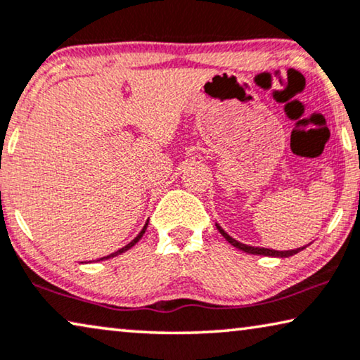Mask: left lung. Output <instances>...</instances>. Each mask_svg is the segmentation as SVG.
<instances>
[{
	"label": "left lung",
	"mask_w": 360,
	"mask_h": 360,
	"mask_svg": "<svg viewBox=\"0 0 360 360\" xmlns=\"http://www.w3.org/2000/svg\"><path fill=\"white\" fill-rule=\"evenodd\" d=\"M216 227H217V231L222 233V237L226 238V240H227L229 243L233 245V247L238 248V250H242V252H245V253H252V255H263V257L288 258V257H292V255H295V253L302 252V250L305 248V247H300V248H295V250H285V252H279V250H271V248H263V247H252V245L242 243V242L236 240V238H233V237L229 236V233H227L226 231H224V229H222L221 226H219V224H216Z\"/></svg>",
	"instance_id": "left-lung-1"
}]
</instances>
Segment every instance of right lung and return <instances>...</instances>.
I'll return each instance as SVG.
<instances>
[{
	"mask_svg": "<svg viewBox=\"0 0 360 360\" xmlns=\"http://www.w3.org/2000/svg\"><path fill=\"white\" fill-rule=\"evenodd\" d=\"M149 222V221H148ZM148 222H146L144 224V227H143V231L141 232H139L138 233V236L136 237H134L133 238V240L131 242H129L128 245H124V247L123 248H120V250H117V252L115 253H110V255H107V257H103V258H101V259H108V258H113V257H117V255H122V253H124V252H127V250H129V248H131V247H134V245H136L139 240H141V237L144 236V232H146V229H148ZM101 259H97V262H101Z\"/></svg>",
	"mask_w": 360,
	"mask_h": 360,
	"instance_id": "1",
	"label": "right lung"
}]
</instances>
